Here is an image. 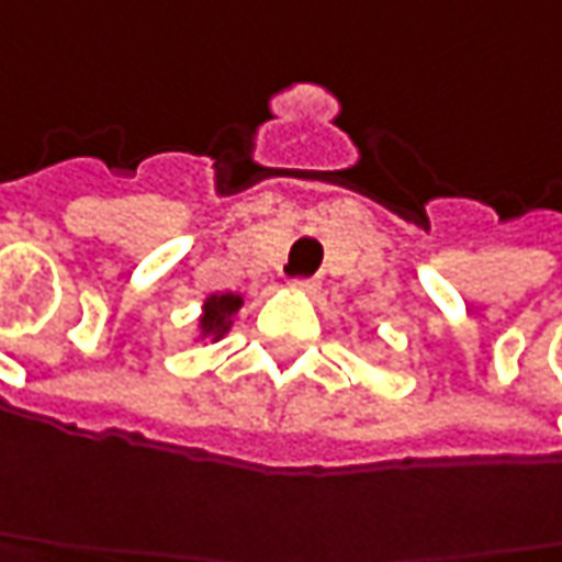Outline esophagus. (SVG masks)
I'll return each mask as SVG.
<instances>
[{
    "mask_svg": "<svg viewBox=\"0 0 562 562\" xmlns=\"http://www.w3.org/2000/svg\"><path fill=\"white\" fill-rule=\"evenodd\" d=\"M289 289L292 292H299V295H314L319 289V282L317 280H292L289 282Z\"/></svg>",
    "mask_w": 562,
    "mask_h": 562,
    "instance_id": "1",
    "label": "esophagus"
}]
</instances>
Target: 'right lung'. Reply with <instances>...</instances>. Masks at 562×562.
I'll return each mask as SVG.
<instances>
[{"mask_svg": "<svg viewBox=\"0 0 562 562\" xmlns=\"http://www.w3.org/2000/svg\"><path fill=\"white\" fill-rule=\"evenodd\" d=\"M245 299L239 292H214L202 301V314L195 319V341H204V345H214L221 341L233 323H236V314L243 311Z\"/></svg>", "mask_w": 562, "mask_h": 562, "instance_id": "right-lung-1", "label": "right lung"}]
</instances>
